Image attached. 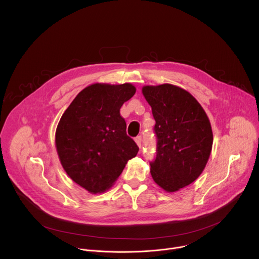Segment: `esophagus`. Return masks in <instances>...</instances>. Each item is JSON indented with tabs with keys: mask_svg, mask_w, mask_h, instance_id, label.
Wrapping results in <instances>:
<instances>
[{
	"mask_svg": "<svg viewBox=\"0 0 259 259\" xmlns=\"http://www.w3.org/2000/svg\"><path fill=\"white\" fill-rule=\"evenodd\" d=\"M142 136H140V135H138V136H136L135 137V143L137 144V146L139 147V148H142Z\"/></svg>",
	"mask_w": 259,
	"mask_h": 259,
	"instance_id": "obj_1",
	"label": "esophagus"
}]
</instances>
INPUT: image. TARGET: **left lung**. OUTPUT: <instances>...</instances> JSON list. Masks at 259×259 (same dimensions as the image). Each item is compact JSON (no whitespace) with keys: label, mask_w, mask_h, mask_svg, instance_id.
<instances>
[{"label":"left lung","mask_w":259,"mask_h":259,"mask_svg":"<svg viewBox=\"0 0 259 259\" xmlns=\"http://www.w3.org/2000/svg\"><path fill=\"white\" fill-rule=\"evenodd\" d=\"M143 94L156 121L151 175L162 189L176 192L203 171L213 146L210 123L197 100L179 87L146 85Z\"/></svg>","instance_id":"8db88e82"}]
</instances>
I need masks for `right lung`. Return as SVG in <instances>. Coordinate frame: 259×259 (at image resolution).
Returning a JSON list of instances; mask_svg holds the SVG:
<instances>
[{"label":"right lung","mask_w":259,"mask_h":259,"mask_svg":"<svg viewBox=\"0 0 259 259\" xmlns=\"http://www.w3.org/2000/svg\"><path fill=\"white\" fill-rule=\"evenodd\" d=\"M136 92L131 83H94L83 89L63 113L56 148L67 175L91 193L106 191L139 148L126 133L120 114Z\"/></svg>","instance_id":"obj_1"}]
</instances>
